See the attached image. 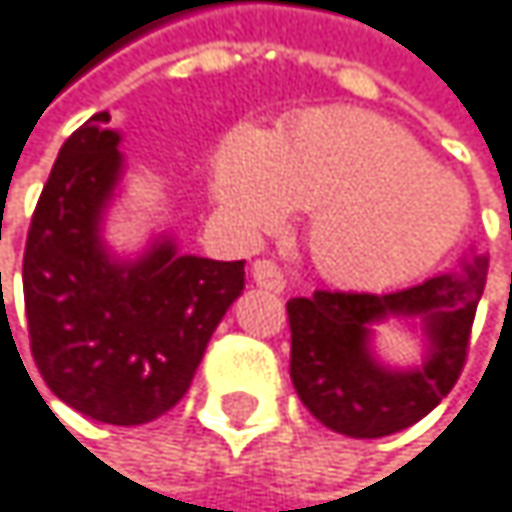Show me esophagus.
I'll return each instance as SVG.
<instances>
[{
  "instance_id": "34e87169",
  "label": "esophagus",
  "mask_w": 512,
  "mask_h": 512,
  "mask_svg": "<svg viewBox=\"0 0 512 512\" xmlns=\"http://www.w3.org/2000/svg\"><path fill=\"white\" fill-rule=\"evenodd\" d=\"M251 276H254V282H258L261 288L276 291V294H282V291H285V285H288V279H285L282 267H279L276 261H270V258L254 261V264H251Z\"/></svg>"
}]
</instances>
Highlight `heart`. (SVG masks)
<instances>
[{
  "mask_svg": "<svg viewBox=\"0 0 512 512\" xmlns=\"http://www.w3.org/2000/svg\"><path fill=\"white\" fill-rule=\"evenodd\" d=\"M212 197L242 233L315 212L318 270L354 288L426 273L468 224L465 185L411 134L363 110L309 113L276 137L236 125L215 149Z\"/></svg>",
  "mask_w": 512,
  "mask_h": 512,
  "instance_id": "heart-1",
  "label": "heart"
}]
</instances>
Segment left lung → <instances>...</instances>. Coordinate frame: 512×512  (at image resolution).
Masks as SVG:
<instances>
[{
	"label": "left lung",
	"mask_w": 512,
	"mask_h": 512,
	"mask_svg": "<svg viewBox=\"0 0 512 512\" xmlns=\"http://www.w3.org/2000/svg\"><path fill=\"white\" fill-rule=\"evenodd\" d=\"M489 261L462 276H435L390 294L315 291L288 300L291 381L303 405L333 432L384 438L423 420L459 381ZM390 314L423 317L430 351L414 373H387L368 354V327Z\"/></svg>",
	"instance_id": "obj_1"
}]
</instances>
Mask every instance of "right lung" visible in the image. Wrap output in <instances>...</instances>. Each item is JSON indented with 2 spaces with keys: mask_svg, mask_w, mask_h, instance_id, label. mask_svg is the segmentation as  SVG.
I'll return each instance as SVG.
<instances>
[{
  "mask_svg": "<svg viewBox=\"0 0 512 512\" xmlns=\"http://www.w3.org/2000/svg\"><path fill=\"white\" fill-rule=\"evenodd\" d=\"M116 146L107 110L62 143L26 236L23 300L44 384L83 417L140 426L191 387L245 261L179 254L170 239L137 264L110 261L98 230L122 173Z\"/></svg>",
  "mask_w": 512,
  "mask_h": 512,
  "instance_id": "add662e5",
  "label": "right lung"
}]
</instances>
